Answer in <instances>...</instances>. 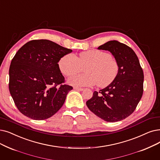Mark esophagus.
Returning <instances> with one entry per match:
<instances>
[{"instance_id": "obj_1", "label": "esophagus", "mask_w": 160, "mask_h": 160, "mask_svg": "<svg viewBox=\"0 0 160 160\" xmlns=\"http://www.w3.org/2000/svg\"><path fill=\"white\" fill-rule=\"evenodd\" d=\"M74 89L76 90H78V91H83V90H84V88H78V87H74Z\"/></svg>"}]
</instances>
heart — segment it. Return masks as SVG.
<instances>
[{
	"mask_svg": "<svg viewBox=\"0 0 160 160\" xmlns=\"http://www.w3.org/2000/svg\"><path fill=\"white\" fill-rule=\"evenodd\" d=\"M62 74L71 76L84 67V74H76L68 80L69 84L75 86L99 87L108 86L116 77L119 67L116 60L109 53L98 50H89L80 53L78 56L66 55L58 63Z\"/></svg>",
	"mask_w": 160,
	"mask_h": 160,
	"instance_id": "b5f03b06",
	"label": "heart"
}]
</instances>
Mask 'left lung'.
Listing matches in <instances>:
<instances>
[{
    "instance_id": "1",
    "label": "left lung",
    "mask_w": 160,
    "mask_h": 160,
    "mask_svg": "<svg viewBox=\"0 0 160 160\" xmlns=\"http://www.w3.org/2000/svg\"><path fill=\"white\" fill-rule=\"evenodd\" d=\"M110 52L118 62L119 71L105 88L94 92L86 102L88 108L100 118L116 122L134 112L143 93L144 74L135 52L117 40H110L97 48Z\"/></svg>"
}]
</instances>
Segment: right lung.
Returning <instances> with one entry per match:
<instances>
[{"label":"right lung","instance_id":"1","mask_svg":"<svg viewBox=\"0 0 160 160\" xmlns=\"http://www.w3.org/2000/svg\"><path fill=\"white\" fill-rule=\"evenodd\" d=\"M72 52L44 39L31 40L18 51L9 69V90L23 115L43 120L63 105L72 87L63 84L65 78L58 62Z\"/></svg>","mask_w":160,"mask_h":160}]
</instances>
